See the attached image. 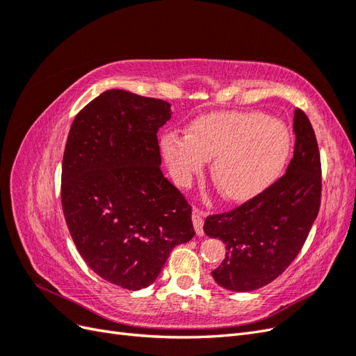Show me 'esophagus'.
<instances>
[{
    "instance_id": "esophagus-1",
    "label": "esophagus",
    "mask_w": 356,
    "mask_h": 356,
    "mask_svg": "<svg viewBox=\"0 0 356 356\" xmlns=\"http://www.w3.org/2000/svg\"><path fill=\"white\" fill-rule=\"evenodd\" d=\"M193 225H195V230H196V234L197 236H202L203 234V220H204V212L195 208L193 209Z\"/></svg>"
}]
</instances>
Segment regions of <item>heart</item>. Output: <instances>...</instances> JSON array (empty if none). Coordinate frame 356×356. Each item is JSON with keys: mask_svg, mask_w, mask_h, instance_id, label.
<instances>
[{"mask_svg": "<svg viewBox=\"0 0 356 356\" xmlns=\"http://www.w3.org/2000/svg\"><path fill=\"white\" fill-rule=\"evenodd\" d=\"M161 157L177 184L187 186L212 159L221 196L245 202L270 187L289 154L286 126L261 113L222 111L193 120L186 136L161 138Z\"/></svg>", "mask_w": 356, "mask_h": 356, "instance_id": "heart-1", "label": "heart"}]
</instances>
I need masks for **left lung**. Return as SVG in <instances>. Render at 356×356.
<instances>
[{
    "instance_id": "8db88e82",
    "label": "left lung",
    "mask_w": 356,
    "mask_h": 356,
    "mask_svg": "<svg viewBox=\"0 0 356 356\" xmlns=\"http://www.w3.org/2000/svg\"><path fill=\"white\" fill-rule=\"evenodd\" d=\"M294 156L261 195L227 213L211 215L203 230L225 243V258L212 272L220 286L248 293L282 275L314 225L321 203V159L306 114L294 111Z\"/></svg>"
}]
</instances>
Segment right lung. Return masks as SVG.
<instances>
[{
  "label": "right lung",
  "instance_id": "1",
  "mask_svg": "<svg viewBox=\"0 0 356 356\" xmlns=\"http://www.w3.org/2000/svg\"><path fill=\"white\" fill-rule=\"evenodd\" d=\"M170 104L111 89L74 118L62 161V208L83 260L138 291L195 230L191 208L160 170L157 131Z\"/></svg>",
  "mask_w": 356,
  "mask_h": 356
}]
</instances>
